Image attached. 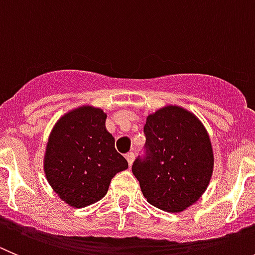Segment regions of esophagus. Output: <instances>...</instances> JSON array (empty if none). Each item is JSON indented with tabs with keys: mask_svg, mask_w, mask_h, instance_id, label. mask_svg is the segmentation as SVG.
I'll return each instance as SVG.
<instances>
[{
	"mask_svg": "<svg viewBox=\"0 0 255 255\" xmlns=\"http://www.w3.org/2000/svg\"><path fill=\"white\" fill-rule=\"evenodd\" d=\"M126 159H127L128 164H129V165H132V162H133V159H134V153H133V152H129V153H127V155H126Z\"/></svg>",
	"mask_w": 255,
	"mask_h": 255,
	"instance_id": "34e87169",
	"label": "esophagus"
}]
</instances>
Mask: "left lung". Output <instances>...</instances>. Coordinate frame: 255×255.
<instances>
[{
	"label": "left lung",
	"instance_id": "1",
	"mask_svg": "<svg viewBox=\"0 0 255 255\" xmlns=\"http://www.w3.org/2000/svg\"><path fill=\"white\" fill-rule=\"evenodd\" d=\"M144 153L132 165L142 193L155 207L180 212L198 201L213 170L210 137L196 116L165 107L147 117Z\"/></svg>",
	"mask_w": 255,
	"mask_h": 255
}]
</instances>
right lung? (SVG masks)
Returning a JSON list of instances; mask_svg holds the SVG:
<instances>
[{
  "label": "right lung",
  "instance_id": "obj_1",
  "mask_svg": "<svg viewBox=\"0 0 255 255\" xmlns=\"http://www.w3.org/2000/svg\"><path fill=\"white\" fill-rule=\"evenodd\" d=\"M102 109L81 107L62 117L50 132L44 171L59 198L81 208L107 194L113 176L128 167L105 128Z\"/></svg>",
  "mask_w": 255,
  "mask_h": 255
}]
</instances>
